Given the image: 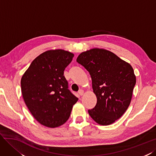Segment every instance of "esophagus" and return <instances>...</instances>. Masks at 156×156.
<instances>
[{"instance_id": "obj_1", "label": "esophagus", "mask_w": 156, "mask_h": 156, "mask_svg": "<svg viewBox=\"0 0 156 156\" xmlns=\"http://www.w3.org/2000/svg\"><path fill=\"white\" fill-rule=\"evenodd\" d=\"M83 90H80L79 91H78V93H79V95H80V96H82V95H83Z\"/></svg>"}]
</instances>
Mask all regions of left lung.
<instances>
[{"mask_svg": "<svg viewBox=\"0 0 156 156\" xmlns=\"http://www.w3.org/2000/svg\"><path fill=\"white\" fill-rule=\"evenodd\" d=\"M76 61L90 73L97 99L89 114L100 125L112 124L130 105L136 83L132 66L112 52L99 48L82 52Z\"/></svg>", "mask_w": 156, "mask_h": 156, "instance_id": "1", "label": "left lung"}]
</instances>
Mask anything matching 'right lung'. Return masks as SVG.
<instances>
[{
  "instance_id": "1",
  "label": "right lung",
  "mask_w": 156,
  "mask_h": 156,
  "mask_svg": "<svg viewBox=\"0 0 156 156\" xmlns=\"http://www.w3.org/2000/svg\"><path fill=\"white\" fill-rule=\"evenodd\" d=\"M74 54L63 50H49L35 58L21 80L25 103L42 125L54 128L70 117L78 99L69 90L64 70Z\"/></svg>"
}]
</instances>
